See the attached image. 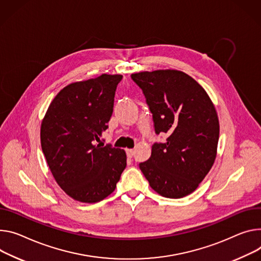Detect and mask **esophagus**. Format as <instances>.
Returning <instances> with one entry per match:
<instances>
[{"instance_id":"34e87169","label":"esophagus","mask_w":261,"mask_h":261,"mask_svg":"<svg viewBox=\"0 0 261 261\" xmlns=\"http://www.w3.org/2000/svg\"><path fill=\"white\" fill-rule=\"evenodd\" d=\"M134 150L133 149H128L127 150V156L129 157V158H132L133 157V155H134Z\"/></svg>"}]
</instances>
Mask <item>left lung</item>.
<instances>
[{
    "label": "left lung",
    "instance_id": "8db88e82",
    "mask_svg": "<svg viewBox=\"0 0 261 261\" xmlns=\"http://www.w3.org/2000/svg\"><path fill=\"white\" fill-rule=\"evenodd\" d=\"M131 78L145 94L155 133L169 135L165 143L152 146L140 171L162 197L192 194L217 157L220 125L215 105L205 89L180 70L140 72Z\"/></svg>",
    "mask_w": 261,
    "mask_h": 261
}]
</instances>
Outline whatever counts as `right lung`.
Segmentation results:
<instances>
[{
	"label": "right lung",
	"instance_id": "add662e5",
	"mask_svg": "<svg viewBox=\"0 0 261 261\" xmlns=\"http://www.w3.org/2000/svg\"><path fill=\"white\" fill-rule=\"evenodd\" d=\"M122 75L103 74L62 88L40 128L41 149L58 185L76 201L97 203L116 187L127 165L124 150L100 146Z\"/></svg>",
	"mask_w": 261,
	"mask_h": 261
}]
</instances>
